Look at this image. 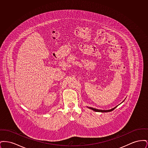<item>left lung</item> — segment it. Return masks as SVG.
I'll use <instances>...</instances> for the list:
<instances>
[{"instance_id": "left-lung-1", "label": "left lung", "mask_w": 148, "mask_h": 148, "mask_svg": "<svg viewBox=\"0 0 148 148\" xmlns=\"http://www.w3.org/2000/svg\"><path fill=\"white\" fill-rule=\"evenodd\" d=\"M122 102V103H123ZM119 106V105H118ZM118 106H116L115 107H114V108L113 109H110V110H100V109H95V108H91V107H87L88 108H89V109H92V110H94V111H95V112H101V113H106V112H112V111H113V110H114Z\"/></svg>"}]
</instances>
